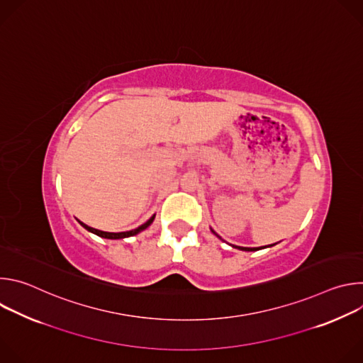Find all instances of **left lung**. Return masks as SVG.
Returning a JSON list of instances; mask_svg holds the SVG:
<instances>
[{
	"label": "left lung",
	"mask_w": 363,
	"mask_h": 363,
	"mask_svg": "<svg viewBox=\"0 0 363 363\" xmlns=\"http://www.w3.org/2000/svg\"><path fill=\"white\" fill-rule=\"evenodd\" d=\"M211 231H213L220 240H223L214 230H211ZM276 244H277V242H276ZM230 245H231L233 248H238V250H241V251H257V250H260V247H258V248H257V247H252V248H251V247H238V245H233V244H230ZM272 245H274V244H272ZM272 245H267V247H272ZM263 248H266V247H263Z\"/></svg>",
	"instance_id": "8db88e82"
}]
</instances>
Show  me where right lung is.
<instances>
[{"instance_id":"right-lung-1","label":"right lung","mask_w":363,"mask_h":363,"mask_svg":"<svg viewBox=\"0 0 363 363\" xmlns=\"http://www.w3.org/2000/svg\"><path fill=\"white\" fill-rule=\"evenodd\" d=\"M153 220H155V214H153L145 224L139 225L138 228L130 230V231H123V233H106V231H100V230H96V228H91V227L86 225L84 223H82V221H79V220H77V221H79V224H80L83 228H86L89 233H93V234H96V235H99V237H101V238H108V240H122V238H128V237L136 235V234H139L140 231L146 230V228L153 223Z\"/></svg>"}]
</instances>
